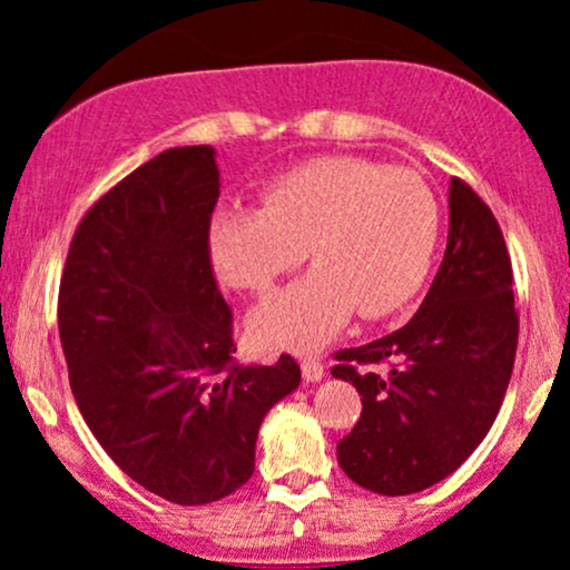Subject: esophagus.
I'll return each mask as SVG.
<instances>
[{
    "instance_id": "esophagus-1",
    "label": "esophagus",
    "mask_w": 570,
    "mask_h": 570,
    "mask_svg": "<svg viewBox=\"0 0 570 570\" xmlns=\"http://www.w3.org/2000/svg\"><path fill=\"white\" fill-rule=\"evenodd\" d=\"M299 370H303L305 383H318L324 377V364L318 362V358H303Z\"/></svg>"
}]
</instances>
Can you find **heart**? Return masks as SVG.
<instances>
[{"instance_id": "1", "label": "heart", "mask_w": 570, "mask_h": 570, "mask_svg": "<svg viewBox=\"0 0 570 570\" xmlns=\"http://www.w3.org/2000/svg\"><path fill=\"white\" fill-rule=\"evenodd\" d=\"M440 235V206L407 168L326 155L289 168L259 193V212L222 208L208 219L214 276L265 294L305 257L313 271L248 316L259 348L307 353L332 340L353 311L383 318L421 286Z\"/></svg>"}]
</instances>
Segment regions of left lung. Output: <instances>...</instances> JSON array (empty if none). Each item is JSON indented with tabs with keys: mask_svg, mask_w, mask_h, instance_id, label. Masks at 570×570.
Wrapping results in <instances>:
<instances>
[{
	"mask_svg": "<svg viewBox=\"0 0 570 570\" xmlns=\"http://www.w3.org/2000/svg\"><path fill=\"white\" fill-rule=\"evenodd\" d=\"M444 259L415 316L337 353L332 375L362 394L337 463L381 495L421 493L453 474L499 415L514 367L512 263L493 212L450 181Z\"/></svg>",
	"mask_w": 570,
	"mask_h": 570,
	"instance_id": "left-lung-1",
	"label": "left lung"
}]
</instances>
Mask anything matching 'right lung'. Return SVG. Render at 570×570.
I'll list each match as a JSON object with an SVG mask.
<instances>
[{"label":"right lung","mask_w":570,"mask_h":570,"mask_svg":"<svg viewBox=\"0 0 570 570\" xmlns=\"http://www.w3.org/2000/svg\"><path fill=\"white\" fill-rule=\"evenodd\" d=\"M217 153L174 147L85 214L71 238L58 332L85 423L130 480L198 507L254 474V448L299 367L233 362V313L206 254Z\"/></svg>","instance_id":"obj_1"}]
</instances>
